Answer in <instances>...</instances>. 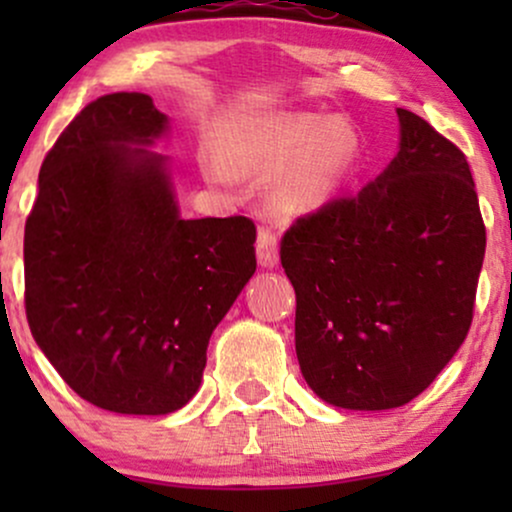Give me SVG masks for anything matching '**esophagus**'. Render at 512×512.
Segmentation results:
<instances>
[{"label": "esophagus", "mask_w": 512, "mask_h": 512, "mask_svg": "<svg viewBox=\"0 0 512 512\" xmlns=\"http://www.w3.org/2000/svg\"><path fill=\"white\" fill-rule=\"evenodd\" d=\"M257 262L269 269L279 264V240L269 228H260L257 233Z\"/></svg>", "instance_id": "esophagus-1"}]
</instances>
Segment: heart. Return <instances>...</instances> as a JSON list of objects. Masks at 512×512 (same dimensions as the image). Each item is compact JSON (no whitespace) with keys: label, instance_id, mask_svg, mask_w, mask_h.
I'll list each match as a JSON object with an SVG mask.
<instances>
[{"label":"heart","instance_id":"obj_1","mask_svg":"<svg viewBox=\"0 0 512 512\" xmlns=\"http://www.w3.org/2000/svg\"><path fill=\"white\" fill-rule=\"evenodd\" d=\"M356 129L342 117L262 113L233 122L221 146H204L199 163L211 182L236 187L240 175H267V202L284 216L320 209L354 168Z\"/></svg>","mask_w":512,"mask_h":512}]
</instances>
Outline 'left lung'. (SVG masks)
I'll list each match as a JSON object with an SVG mask.
<instances>
[{"instance_id":"1","label":"left lung","mask_w":512,"mask_h":512,"mask_svg":"<svg viewBox=\"0 0 512 512\" xmlns=\"http://www.w3.org/2000/svg\"><path fill=\"white\" fill-rule=\"evenodd\" d=\"M397 117L390 166L281 238L301 373L342 409L402 407L436 380L472 325L484 262L467 158L424 117Z\"/></svg>"}]
</instances>
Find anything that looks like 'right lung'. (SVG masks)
Masks as SVG:
<instances>
[{
	"label": "right lung",
	"mask_w": 512,
	"mask_h": 512,
	"mask_svg": "<svg viewBox=\"0 0 512 512\" xmlns=\"http://www.w3.org/2000/svg\"><path fill=\"white\" fill-rule=\"evenodd\" d=\"M168 129L146 93H108L40 166L26 219V317L79 397L115 414H170L202 383L211 332L255 274V223L182 219Z\"/></svg>",
	"instance_id": "add662e5"
}]
</instances>
